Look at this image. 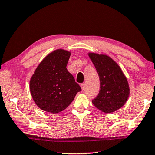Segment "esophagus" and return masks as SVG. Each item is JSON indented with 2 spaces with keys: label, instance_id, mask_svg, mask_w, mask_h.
Returning <instances> with one entry per match:
<instances>
[{
  "label": "esophagus",
  "instance_id": "34e87169",
  "mask_svg": "<svg viewBox=\"0 0 155 155\" xmlns=\"http://www.w3.org/2000/svg\"><path fill=\"white\" fill-rule=\"evenodd\" d=\"M81 87L82 90H85V83H81Z\"/></svg>",
  "mask_w": 155,
  "mask_h": 155
}]
</instances>
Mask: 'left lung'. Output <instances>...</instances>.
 I'll return each mask as SVG.
<instances>
[{
  "label": "left lung",
  "mask_w": 155,
  "mask_h": 155,
  "mask_svg": "<svg viewBox=\"0 0 155 155\" xmlns=\"http://www.w3.org/2000/svg\"><path fill=\"white\" fill-rule=\"evenodd\" d=\"M88 56L100 79L99 93L92 100V104L105 113L117 111L126 104L130 95L126 76L119 65L110 56L96 53H89Z\"/></svg>",
  "instance_id": "left-lung-1"
}]
</instances>
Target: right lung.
<instances>
[{"instance_id":"1","label":"right lung","mask_w":155,"mask_h":155,"mask_svg":"<svg viewBox=\"0 0 155 155\" xmlns=\"http://www.w3.org/2000/svg\"><path fill=\"white\" fill-rule=\"evenodd\" d=\"M71 52L63 49L47 55L29 81L31 97L39 108L53 114L67 108L81 88L67 70Z\"/></svg>"}]
</instances>
